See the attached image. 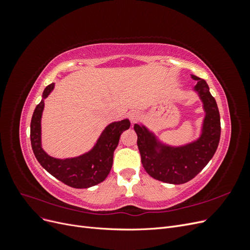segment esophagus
<instances>
[{
	"instance_id": "esophagus-1",
	"label": "esophagus",
	"mask_w": 250,
	"mask_h": 250,
	"mask_svg": "<svg viewBox=\"0 0 250 250\" xmlns=\"http://www.w3.org/2000/svg\"><path fill=\"white\" fill-rule=\"evenodd\" d=\"M140 118H141V115H140L139 111L132 110V111L129 112V119L131 121V123H137L138 121L140 120Z\"/></svg>"
}]
</instances>
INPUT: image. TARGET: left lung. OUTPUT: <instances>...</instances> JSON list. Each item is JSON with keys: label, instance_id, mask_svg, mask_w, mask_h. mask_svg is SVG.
Returning <instances> with one entry per match:
<instances>
[{"label": "left lung", "instance_id": "1", "mask_svg": "<svg viewBox=\"0 0 250 250\" xmlns=\"http://www.w3.org/2000/svg\"><path fill=\"white\" fill-rule=\"evenodd\" d=\"M192 78L197 80L194 89L198 93L206 111L202 133L197 141L171 147L158 142L145 126L135 124L133 127L138 134L144 169L151 177L164 183L180 185L194 178L214 156L220 141V113L215 98L210 95L206 80L195 75Z\"/></svg>", "mask_w": 250, "mask_h": 250}]
</instances>
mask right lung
<instances>
[{"mask_svg": "<svg viewBox=\"0 0 250 250\" xmlns=\"http://www.w3.org/2000/svg\"><path fill=\"white\" fill-rule=\"evenodd\" d=\"M53 88L54 83L44 88L42 100L37 104L31 119L30 139L36 160L51 175L72 188H85L102 183L111 170L113 151L118 146L120 135L130 127L129 120L109 124L100 135L95 147L85 154L65 160L52 157L42 148L41 120L44 105L43 99L50 95Z\"/></svg>", "mask_w": 250, "mask_h": 250, "instance_id": "1", "label": "right lung"}]
</instances>
